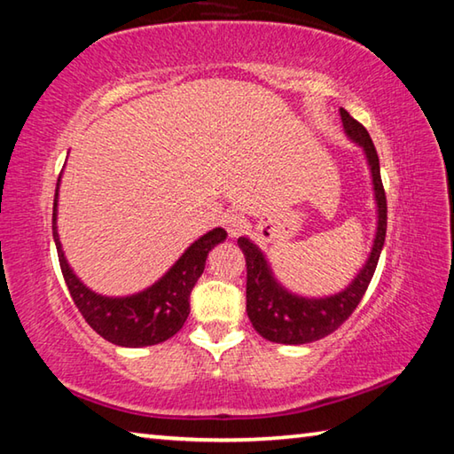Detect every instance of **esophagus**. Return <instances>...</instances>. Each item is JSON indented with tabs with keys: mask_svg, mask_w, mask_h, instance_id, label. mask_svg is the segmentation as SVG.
Here are the masks:
<instances>
[{
	"mask_svg": "<svg viewBox=\"0 0 454 454\" xmlns=\"http://www.w3.org/2000/svg\"><path fill=\"white\" fill-rule=\"evenodd\" d=\"M222 224H224L230 238H236L238 234H242V230L246 228V220H244L242 214L230 212V214H226L224 218H222Z\"/></svg>",
	"mask_w": 454,
	"mask_h": 454,
	"instance_id": "obj_1",
	"label": "esophagus"
}]
</instances>
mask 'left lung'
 Segmentation results:
<instances>
[{
	"mask_svg": "<svg viewBox=\"0 0 454 454\" xmlns=\"http://www.w3.org/2000/svg\"><path fill=\"white\" fill-rule=\"evenodd\" d=\"M344 132L352 142L364 150L368 168L372 176V190L376 200V232L371 254L364 266L352 278L347 288L325 298H306L292 294L274 278L264 252L250 240L240 236L238 246L246 258V312L260 336L280 344H306L320 340L347 320L358 302L363 301L368 284L379 264L384 236H387V196L380 180L379 153L368 136L366 128L340 107Z\"/></svg>",
	"mask_w": 454,
	"mask_h": 454,
	"instance_id": "1",
	"label": "left lung"
}]
</instances>
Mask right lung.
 <instances>
[{
  "label": "right lung",
  "instance_id": "add662e5",
  "mask_svg": "<svg viewBox=\"0 0 454 454\" xmlns=\"http://www.w3.org/2000/svg\"><path fill=\"white\" fill-rule=\"evenodd\" d=\"M59 180L61 174L56 184V198H53V242L58 248L61 274H64L67 290H70L74 304L78 306L82 317L99 336L106 338L107 342L118 344V347H152V344H160L172 338L188 318L190 292L204 272L208 252L216 244L226 240V230L214 228L202 238H198L162 278L142 292L129 296L98 294L74 274L72 266L67 264L64 256V250H61L56 224Z\"/></svg>",
  "mask_w": 454,
  "mask_h": 454
}]
</instances>
